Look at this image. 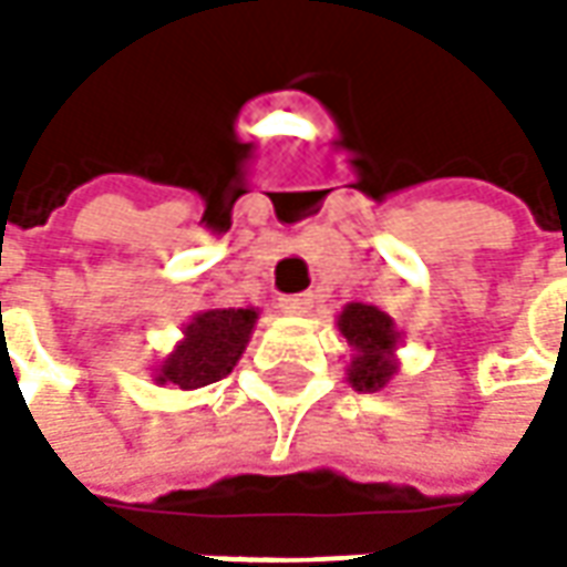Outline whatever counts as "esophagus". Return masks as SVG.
<instances>
[{
	"label": "esophagus",
	"instance_id": "obj_1",
	"mask_svg": "<svg viewBox=\"0 0 567 567\" xmlns=\"http://www.w3.org/2000/svg\"><path fill=\"white\" fill-rule=\"evenodd\" d=\"M280 312L284 316H306L312 309V293H296V296H280Z\"/></svg>",
	"mask_w": 567,
	"mask_h": 567
}]
</instances>
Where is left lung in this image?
<instances>
[{
	"label": "left lung",
	"mask_w": 567,
	"mask_h": 567,
	"mask_svg": "<svg viewBox=\"0 0 567 567\" xmlns=\"http://www.w3.org/2000/svg\"><path fill=\"white\" fill-rule=\"evenodd\" d=\"M338 331L350 347L347 381L353 384V391L360 394L384 391L401 372L398 362L401 331L394 318L369 302H347L338 316Z\"/></svg>",
	"instance_id": "8db88e82"
}]
</instances>
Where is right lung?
I'll return each mask as SVG.
<instances>
[{"label":"right lung","instance_id":"obj_1","mask_svg":"<svg viewBox=\"0 0 567 567\" xmlns=\"http://www.w3.org/2000/svg\"><path fill=\"white\" fill-rule=\"evenodd\" d=\"M258 321V309H227L210 306L188 318L183 324V340L151 369L154 384L195 391L210 381L227 379L233 365L246 353L251 328Z\"/></svg>","mask_w":567,"mask_h":567}]
</instances>
